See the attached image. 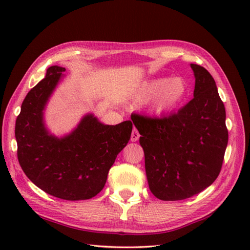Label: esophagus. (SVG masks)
I'll return each mask as SVG.
<instances>
[{
	"mask_svg": "<svg viewBox=\"0 0 250 250\" xmlns=\"http://www.w3.org/2000/svg\"><path fill=\"white\" fill-rule=\"evenodd\" d=\"M139 139H140L139 131L134 128L133 130H132V133H131V142H136V141H139Z\"/></svg>",
	"mask_w": 250,
	"mask_h": 250,
	"instance_id": "34e87169",
	"label": "esophagus"
}]
</instances>
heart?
Segmentation results:
<instances>
[{
	"mask_svg": "<svg viewBox=\"0 0 250 250\" xmlns=\"http://www.w3.org/2000/svg\"><path fill=\"white\" fill-rule=\"evenodd\" d=\"M188 87L184 79L159 78L146 83L140 92L143 101L151 100V109L158 114L174 110L182 104L187 97Z\"/></svg>",
	"mask_w": 250,
	"mask_h": 250,
	"instance_id": "heart-1",
	"label": "heart"
}]
</instances>
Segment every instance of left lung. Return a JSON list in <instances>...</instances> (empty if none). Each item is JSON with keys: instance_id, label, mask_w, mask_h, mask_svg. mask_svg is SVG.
Segmentation results:
<instances>
[{"instance_id": "left-lung-1", "label": "left lung", "mask_w": 250, "mask_h": 250, "mask_svg": "<svg viewBox=\"0 0 250 250\" xmlns=\"http://www.w3.org/2000/svg\"><path fill=\"white\" fill-rule=\"evenodd\" d=\"M193 99L164 117L132 114L145 153L149 189L162 201L191 198L218 177L228 145L226 109L213 76L190 64Z\"/></svg>"}]
</instances>
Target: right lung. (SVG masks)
<instances>
[{
  "label": "right lung",
  "mask_w": 250,
  "mask_h": 250,
  "mask_svg": "<svg viewBox=\"0 0 250 250\" xmlns=\"http://www.w3.org/2000/svg\"><path fill=\"white\" fill-rule=\"evenodd\" d=\"M64 67H48L44 79L24 98L16 119L15 136L21 168L28 178L56 198L88 200L104 188L117 155L128 144L133 125H103L88 114L63 137L45 128L44 109Z\"/></svg>",
  "instance_id": "obj_1"
}]
</instances>
